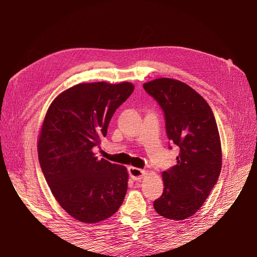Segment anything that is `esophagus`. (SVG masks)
I'll return each mask as SVG.
<instances>
[{"instance_id":"34e87169","label":"esophagus","mask_w":257,"mask_h":257,"mask_svg":"<svg viewBox=\"0 0 257 257\" xmlns=\"http://www.w3.org/2000/svg\"><path fill=\"white\" fill-rule=\"evenodd\" d=\"M128 172H129V175L130 177L134 180V181H139L141 180L144 175L146 174V172L144 170H141V169H138V168H134V167H130L128 169Z\"/></svg>"}]
</instances>
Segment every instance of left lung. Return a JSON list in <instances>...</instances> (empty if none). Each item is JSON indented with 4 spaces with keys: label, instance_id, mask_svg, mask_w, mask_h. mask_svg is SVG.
Here are the masks:
<instances>
[{
    "label": "left lung",
    "instance_id": "left-lung-1",
    "mask_svg": "<svg viewBox=\"0 0 257 257\" xmlns=\"http://www.w3.org/2000/svg\"><path fill=\"white\" fill-rule=\"evenodd\" d=\"M143 87L164 111L169 144L180 149L176 165L163 173L164 193L153 205L164 218L185 220L203 205L220 176L217 121L207 102L181 81L160 78Z\"/></svg>",
    "mask_w": 257,
    "mask_h": 257
}]
</instances>
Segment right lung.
<instances>
[{
  "mask_svg": "<svg viewBox=\"0 0 257 257\" xmlns=\"http://www.w3.org/2000/svg\"><path fill=\"white\" fill-rule=\"evenodd\" d=\"M129 82L81 83L61 92L47 111L38 158L60 206L83 223L114 214L127 192L125 167L94 156L117 108L133 92Z\"/></svg>",
  "mask_w": 257,
  "mask_h": 257,
  "instance_id": "right-lung-1",
  "label": "right lung"
}]
</instances>
